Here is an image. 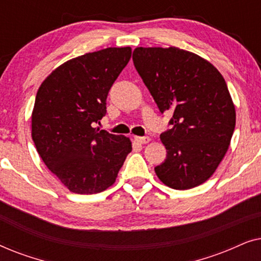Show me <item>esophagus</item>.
<instances>
[{
  "label": "esophagus",
  "mask_w": 261,
  "mask_h": 261,
  "mask_svg": "<svg viewBox=\"0 0 261 261\" xmlns=\"http://www.w3.org/2000/svg\"><path fill=\"white\" fill-rule=\"evenodd\" d=\"M134 139L138 144H148L151 141V138L149 137H135Z\"/></svg>",
  "instance_id": "1"
}]
</instances>
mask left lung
Wrapping results in <instances>:
<instances>
[{
	"label": "left lung",
	"mask_w": 261,
	"mask_h": 261,
	"mask_svg": "<svg viewBox=\"0 0 261 261\" xmlns=\"http://www.w3.org/2000/svg\"><path fill=\"white\" fill-rule=\"evenodd\" d=\"M133 62L172 128L160 135L165 162L156 176L188 190L209 179L226 155L235 128V106L226 81L208 60L178 47H137Z\"/></svg>",
	"instance_id": "1"
}]
</instances>
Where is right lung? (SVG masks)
<instances>
[{"label": "right lung", "instance_id": "right-lung-1", "mask_svg": "<svg viewBox=\"0 0 261 261\" xmlns=\"http://www.w3.org/2000/svg\"><path fill=\"white\" fill-rule=\"evenodd\" d=\"M130 47H108L67 60L42 82L32 112V139L48 170L80 195L115 183L132 141L95 128L106 99L129 62Z\"/></svg>", "mask_w": 261, "mask_h": 261}]
</instances>
